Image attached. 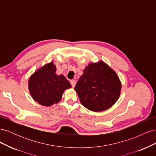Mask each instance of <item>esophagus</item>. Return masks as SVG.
<instances>
[{"instance_id":"34e87169","label":"esophagus","mask_w":156,"mask_h":156,"mask_svg":"<svg viewBox=\"0 0 156 156\" xmlns=\"http://www.w3.org/2000/svg\"><path fill=\"white\" fill-rule=\"evenodd\" d=\"M70 83H71V84H72V87L74 88L75 86V81H74V80H72V81H70Z\"/></svg>"}]
</instances>
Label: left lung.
<instances>
[{"label": "left lung", "mask_w": 156, "mask_h": 156, "mask_svg": "<svg viewBox=\"0 0 156 156\" xmlns=\"http://www.w3.org/2000/svg\"><path fill=\"white\" fill-rule=\"evenodd\" d=\"M121 88L115 71L100 60L90 63L84 69L74 89L84 107L94 112H101L119 100Z\"/></svg>", "instance_id": "obj_1"}]
</instances>
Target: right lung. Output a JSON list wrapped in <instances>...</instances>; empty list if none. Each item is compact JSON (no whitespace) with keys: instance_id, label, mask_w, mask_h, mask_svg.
Instances as JSON below:
<instances>
[{"instance_id":"add662e5","label":"right lung","mask_w":156,"mask_h":156,"mask_svg":"<svg viewBox=\"0 0 156 156\" xmlns=\"http://www.w3.org/2000/svg\"><path fill=\"white\" fill-rule=\"evenodd\" d=\"M53 62L35 71L29 79V90L33 100L41 105L50 107L58 103L66 90L72 87L63 75L56 73Z\"/></svg>"}]
</instances>
